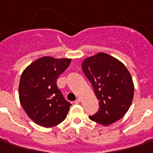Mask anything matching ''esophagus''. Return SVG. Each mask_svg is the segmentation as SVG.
I'll return each instance as SVG.
<instances>
[{"label": "esophagus", "mask_w": 153, "mask_h": 153, "mask_svg": "<svg viewBox=\"0 0 153 153\" xmlns=\"http://www.w3.org/2000/svg\"><path fill=\"white\" fill-rule=\"evenodd\" d=\"M81 102V99H80V98H77L76 101H75L74 102L76 103V104H78V103H79V102Z\"/></svg>", "instance_id": "obj_1"}]
</instances>
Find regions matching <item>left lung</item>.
I'll list each match as a JSON object with an SVG mask.
<instances>
[{
	"label": "left lung",
	"mask_w": 153,
	"mask_h": 153,
	"mask_svg": "<svg viewBox=\"0 0 153 153\" xmlns=\"http://www.w3.org/2000/svg\"><path fill=\"white\" fill-rule=\"evenodd\" d=\"M81 67L99 100V110L90 119L105 126L122 119L134 97L133 79L124 63L99 52L85 58Z\"/></svg>",
	"instance_id": "8db88e82"
}]
</instances>
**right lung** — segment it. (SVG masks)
Listing matches in <instances>:
<instances>
[{"label": "right lung", "instance_id": "1", "mask_svg": "<svg viewBox=\"0 0 153 153\" xmlns=\"http://www.w3.org/2000/svg\"><path fill=\"white\" fill-rule=\"evenodd\" d=\"M70 62V58L43 56L23 72L19 85V101L36 124L51 128L66 119L71 103L64 99L56 79Z\"/></svg>", "mask_w": 153, "mask_h": 153}]
</instances>
